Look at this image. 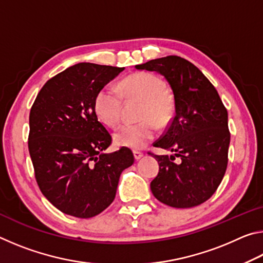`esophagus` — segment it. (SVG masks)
I'll use <instances>...</instances> for the list:
<instances>
[{
    "label": "esophagus",
    "mask_w": 263,
    "mask_h": 263,
    "mask_svg": "<svg viewBox=\"0 0 263 263\" xmlns=\"http://www.w3.org/2000/svg\"><path fill=\"white\" fill-rule=\"evenodd\" d=\"M133 155H135L136 160H140L142 157H144V153L139 152V151H135V152H133Z\"/></svg>",
    "instance_id": "esophagus-1"
}]
</instances>
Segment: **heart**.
I'll return each instance as SVG.
<instances>
[{
	"instance_id": "1",
	"label": "heart",
	"mask_w": 263,
	"mask_h": 263,
	"mask_svg": "<svg viewBox=\"0 0 263 263\" xmlns=\"http://www.w3.org/2000/svg\"><path fill=\"white\" fill-rule=\"evenodd\" d=\"M121 90L111 86L102 87L95 96L94 110L106 126L115 127L121 122L123 97L141 102L138 124H124L114 133L118 146L139 149L153 140L159 127H166L174 116V100L164 89V82L152 73H136L121 82Z\"/></svg>"
}]
</instances>
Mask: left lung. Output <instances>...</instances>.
<instances>
[{
	"label": "left lung",
	"mask_w": 263,
	"mask_h": 263,
	"mask_svg": "<svg viewBox=\"0 0 263 263\" xmlns=\"http://www.w3.org/2000/svg\"><path fill=\"white\" fill-rule=\"evenodd\" d=\"M136 68L161 74L174 95V117L153 146L175 154L149 153L160 167L151 190L166 205L197 206L215 194L225 175L231 137L228 110L205 75L183 58H159ZM175 156L180 163L174 161Z\"/></svg>",
	"instance_id": "1"
}]
</instances>
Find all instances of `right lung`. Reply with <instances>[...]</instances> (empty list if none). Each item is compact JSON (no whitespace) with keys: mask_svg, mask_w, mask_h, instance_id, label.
Segmentation results:
<instances>
[{"mask_svg":"<svg viewBox=\"0 0 263 263\" xmlns=\"http://www.w3.org/2000/svg\"><path fill=\"white\" fill-rule=\"evenodd\" d=\"M124 67L80 62L44 84L30 111L29 152L43 195L58 210L91 218L114 202L119 176L135 162L128 148L103 153L111 136L94 100Z\"/></svg>","mask_w":263,"mask_h":263,"instance_id":"add662e5","label":"right lung"}]
</instances>
